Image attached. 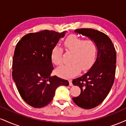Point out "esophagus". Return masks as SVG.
Returning a JSON list of instances; mask_svg holds the SVG:
<instances>
[{"label":"esophagus","instance_id":"esophagus-1","mask_svg":"<svg viewBox=\"0 0 126 126\" xmlns=\"http://www.w3.org/2000/svg\"><path fill=\"white\" fill-rule=\"evenodd\" d=\"M69 86H72L73 85V84H72V80H71V79L69 80Z\"/></svg>","mask_w":126,"mask_h":126}]
</instances>
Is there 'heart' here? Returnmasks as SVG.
Segmentation results:
<instances>
[{"label": "heart", "mask_w": 126, "mask_h": 126, "mask_svg": "<svg viewBox=\"0 0 126 126\" xmlns=\"http://www.w3.org/2000/svg\"><path fill=\"white\" fill-rule=\"evenodd\" d=\"M66 51L73 52L71 59L72 63L62 65L56 70V73L63 78H70L78 75L80 69L83 71L89 69L96 60L97 47L96 42L92 39L83 40L76 35L68 37L63 43ZM63 50L58 46H54L51 51V60L55 65L62 62Z\"/></svg>", "instance_id": "obj_1"}]
</instances>
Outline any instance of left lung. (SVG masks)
<instances>
[{
	"label": "left lung",
	"instance_id": "left-lung-1",
	"mask_svg": "<svg viewBox=\"0 0 126 126\" xmlns=\"http://www.w3.org/2000/svg\"><path fill=\"white\" fill-rule=\"evenodd\" d=\"M75 32L92 39L97 47L94 63L84 75L73 80V84L81 89L79 96L73 98L76 104L91 109L103 101L114 83L116 53L111 40L106 34L93 29H79Z\"/></svg>",
	"mask_w": 126,
	"mask_h": 126
}]
</instances>
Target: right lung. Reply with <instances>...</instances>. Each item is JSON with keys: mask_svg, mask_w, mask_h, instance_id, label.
<instances>
[{"mask_svg": "<svg viewBox=\"0 0 126 126\" xmlns=\"http://www.w3.org/2000/svg\"><path fill=\"white\" fill-rule=\"evenodd\" d=\"M66 32L45 30L29 33L16 46L12 78L24 101L34 108L49 104L59 86H69L67 80L50 75L51 50Z\"/></svg>", "mask_w": 126, "mask_h": 126, "instance_id": "obj_1", "label": "right lung"}]
</instances>
